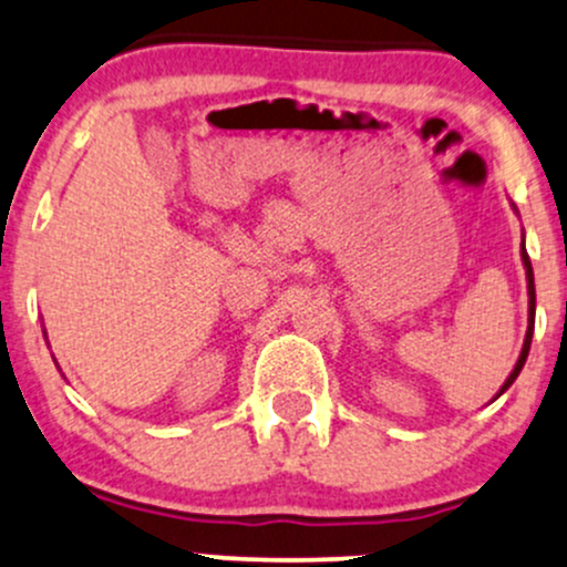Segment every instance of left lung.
I'll return each mask as SVG.
<instances>
[{
    "label": "left lung",
    "instance_id": "left-lung-1",
    "mask_svg": "<svg viewBox=\"0 0 567 567\" xmlns=\"http://www.w3.org/2000/svg\"><path fill=\"white\" fill-rule=\"evenodd\" d=\"M522 264H525V274H527V298H530V307H527V333H525V344H522V352H519V358H516V365H514V371L512 374H508V379L506 382H503V388L497 390V395L495 398H501L503 393H506L508 388H512L514 384V379L519 377V371H522V365H525V360H527V352H530V341H533V328H536V282H533V266H530V258H527V250H525V239H522Z\"/></svg>",
    "mask_w": 567,
    "mask_h": 567
}]
</instances>
